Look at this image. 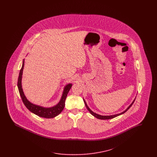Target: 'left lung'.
<instances>
[{
	"label": "left lung",
	"mask_w": 157,
	"mask_h": 157,
	"mask_svg": "<svg viewBox=\"0 0 157 157\" xmlns=\"http://www.w3.org/2000/svg\"><path fill=\"white\" fill-rule=\"evenodd\" d=\"M135 100V98L134 99V100L132 101V102L131 103V104L130 105L128 108H127V109L124 111H123L122 112H121V113H118V114H115V115H106V116H104V115H99V114H97V113H95V112H93L92 110H90V108L88 107V106L86 104V102H85V99H83V101H84V103H85V106H86V108H87V109L89 111V112L93 115V116H94L95 118H97L98 119H99V120H109V119H112V118H115V117H118V116H119V115H122V114H123V113H124L125 112H127V111L131 108V106L132 105V104H134V102Z\"/></svg>",
	"instance_id": "obj_1"
}]
</instances>
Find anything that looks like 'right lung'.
Segmentation results:
<instances>
[{
    "label": "right lung",
    "instance_id": "add662e5",
    "mask_svg": "<svg viewBox=\"0 0 157 157\" xmlns=\"http://www.w3.org/2000/svg\"><path fill=\"white\" fill-rule=\"evenodd\" d=\"M24 65H25V59L23 60L22 66L21 67V69L20 70L18 81H17V88L19 90L20 95L22 99L23 104L30 112L35 113V115H36L39 117L45 118H52L56 117L61 113L65 107V99L67 98V94L69 90H71L72 86V84L68 83L64 87V90L63 91L62 95L60 98L59 102L52 107L45 108L39 105L33 104L27 99L23 91L22 86V78L23 70L24 67Z\"/></svg>",
    "mask_w": 157,
    "mask_h": 157
}]
</instances>
